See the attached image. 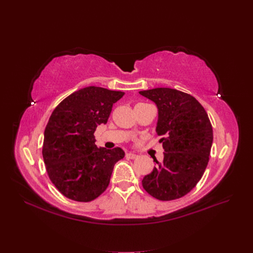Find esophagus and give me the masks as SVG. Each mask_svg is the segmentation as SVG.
<instances>
[{
  "instance_id": "esophagus-1",
  "label": "esophagus",
  "mask_w": 253,
  "mask_h": 253,
  "mask_svg": "<svg viewBox=\"0 0 253 253\" xmlns=\"http://www.w3.org/2000/svg\"><path fill=\"white\" fill-rule=\"evenodd\" d=\"M126 157H127L128 159H135V158H137V156H136L135 154H133V153H127V154H126Z\"/></svg>"
}]
</instances>
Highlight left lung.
Segmentation results:
<instances>
[{"instance_id":"8db88e82","label":"left lung","mask_w":253,"mask_h":253,"mask_svg":"<svg viewBox=\"0 0 253 253\" xmlns=\"http://www.w3.org/2000/svg\"><path fill=\"white\" fill-rule=\"evenodd\" d=\"M158 108L156 132L163 137L164 159L141 181L143 189L161 201L190 193L209 161L213 131L206 111L195 97L171 88L139 91Z\"/></svg>"}]
</instances>
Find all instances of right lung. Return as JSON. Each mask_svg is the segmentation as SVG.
Masks as SVG:
<instances>
[{"instance_id": "1", "label": "right lung", "mask_w": 253, "mask_h": 253, "mask_svg": "<svg viewBox=\"0 0 253 253\" xmlns=\"http://www.w3.org/2000/svg\"><path fill=\"white\" fill-rule=\"evenodd\" d=\"M124 94L89 86L72 93L50 116L42 154L50 180L64 197L90 202L109 187L114 166L125 153L97 148L94 132Z\"/></svg>"}]
</instances>
